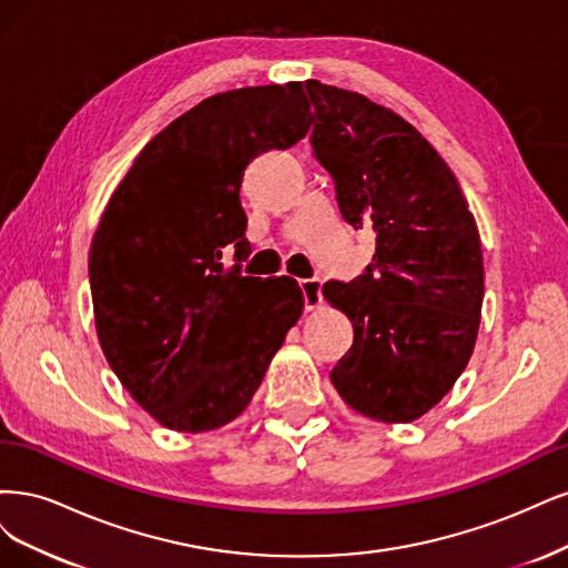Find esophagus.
<instances>
[{
  "instance_id": "esophagus-1",
  "label": "esophagus",
  "mask_w": 568,
  "mask_h": 568,
  "mask_svg": "<svg viewBox=\"0 0 568 568\" xmlns=\"http://www.w3.org/2000/svg\"><path fill=\"white\" fill-rule=\"evenodd\" d=\"M300 287H302L306 311L321 306V302H323V292H321L323 283H321V278H304V281H300Z\"/></svg>"
}]
</instances>
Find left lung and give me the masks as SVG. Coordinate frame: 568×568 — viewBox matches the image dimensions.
I'll return each mask as SVG.
<instances>
[{"label": "left lung", "instance_id": "1", "mask_svg": "<svg viewBox=\"0 0 568 568\" xmlns=\"http://www.w3.org/2000/svg\"><path fill=\"white\" fill-rule=\"evenodd\" d=\"M316 160L346 224L375 233L358 278L323 297L354 325L333 368L339 396L379 423H413L463 375L479 333L484 257L477 222L444 158L410 122L356 91L306 80Z\"/></svg>", "mask_w": 568, "mask_h": 568}]
</instances>
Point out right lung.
<instances>
[{
  "instance_id": "1",
  "label": "right lung",
  "mask_w": 568,
  "mask_h": 568,
  "mask_svg": "<svg viewBox=\"0 0 568 568\" xmlns=\"http://www.w3.org/2000/svg\"><path fill=\"white\" fill-rule=\"evenodd\" d=\"M311 122L302 82L210 97L145 143L105 205L89 250L99 342L164 427L197 434L241 415L302 316L295 278L241 273V186L254 158L295 145Z\"/></svg>"
}]
</instances>
